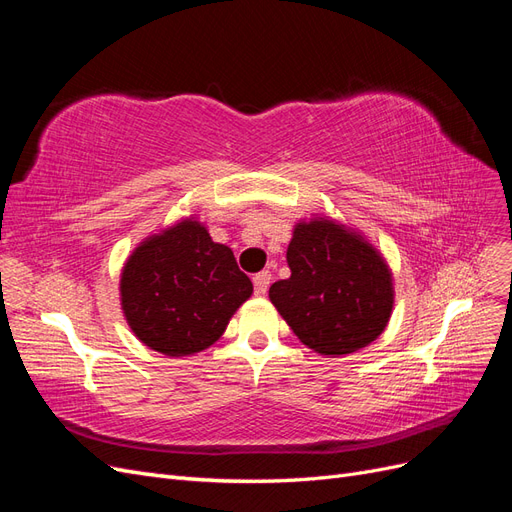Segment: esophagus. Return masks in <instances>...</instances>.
<instances>
[{"instance_id":"1","label":"esophagus","mask_w":512,"mask_h":512,"mask_svg":"<svg viewBox=\"0 0 512 512\" xmlns=\"http://www.w3.org/2000/svg\"><path fill=\"white\" fill-rule=\"evenodd\" d=\"M269 284H271V271H260L254 275V292L258 294V297H262V294H267L269 290Z\"/></svg>"}]
</instances>
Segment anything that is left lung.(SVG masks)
Masks as SVG:
<instances>
[{
  "mask_svg": "<svg viewBox=\"0 0 512 512\" xmlns=\"http://www.w3.org/2000/svg\"><path fill=\"white\" fill-rule=\"evenodd\" d=\"M288 280L269 299L301 342L320 354H350L384 331L393 312V277L380 252L331 220L294 226Z\"/></svg>",
  "mask_w": 512,
  "mask_h": 512,
  "instance_id": "obj_1",
  "label": "left lung"
}]
</instances>
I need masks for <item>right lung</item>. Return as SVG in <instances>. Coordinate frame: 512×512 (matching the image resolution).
<instances>
[{
    "label": "right lung",
    "mask_w": 512,
    "mask_h": 512,
    "mask_svg": "<svg viewBox=\"0 0 512 512\" xmlns=\"http://www.w3.org/2000/svg\"><path fill=\"white\" fill-rule=\"evenodd\" d=\"M119 290L123 314L145 346L188 356L218 342L254 286L230 247L190 218L136 247Z\"/></svg>",
    "instance_id": "right-lung-1"
}]
</instances>
